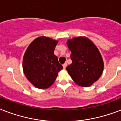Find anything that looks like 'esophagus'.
I'll use <instances>...</instances> for the list:
<instances>
[{
  "mask_svg": "<svg viewBox=\"0 0 121 121\" xmlns=\"http://www.w3.org/2000/svg\"><path fill=\"white\" fill-rule=\"evenodd\" d=\"M66 66H67V63H65L63 65V68H64V69H65V68H66Z\"/></svg>",
  "mask_w": 121,
  "mask_h": 121,
  "instance_id": "1",
  "label": "esophagus"
}]
</instances>
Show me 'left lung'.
<instances>
[{
	"label": "left lung",
	"instance_id": "8db88e82",
	"mask_svg": "<svg viewBox=\"0 0 121 121\" xmlns=\"http://www.w3.org/2000/svg\"><path fill=\"white\" fill-rule=\"evenodd\" d=\"M72 52V63L66 68L73 80L80 86L88 87L98 80L104 70L101 54L88 38L79 36L66 42Z\"/></svg>",
	"mask_w": 121,
	"mask_h": 121
}]
</instances>
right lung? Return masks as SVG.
<instances>
[{
  "label": "right lung",
  "mask_w": 121,
  "mask_h": 121,
  "mask_svg": "<svg viewBox=\"0 0 121 121\" xmlns=\"http://www.w3.org/2000/svg\"><path fill=\"white\" fill-rule=\"evenodd\" d=\"M58 42L48 37H38L29 44L24 55V73L36 88L45 89L49 87L63 69L54 54Z\"/></svg>",
  "instance_id": "add662e5"
}]
</instances>
